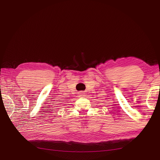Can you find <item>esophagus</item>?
Returning <instances> with one entry per match:
<instances>
[{
    "mask_svg": "<svg viewBox=\"0 0 160 160\" xmlns=\"http://www.w3.org/2000/svg\"><path fill=\"white\" fill-rule=\"evenodd\" d=\"M85 95V93L83 91H79L78 93V96L79 97V98H82V97H83Z\"/></svg>",
    "mask_w": 160,
    "mask_h": 160,
    "instance_id": "obj_1",
    "label": "esophagus"
}]
</instances>
